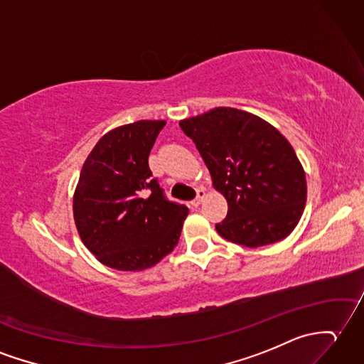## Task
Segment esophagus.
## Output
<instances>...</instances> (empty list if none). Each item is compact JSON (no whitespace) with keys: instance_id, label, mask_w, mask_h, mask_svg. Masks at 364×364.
Listing matches in <instances>:
<instances>
[{"instance_id":"obj_1","label":"esophagus","mask_w":364,"mask_h":364,"mask_svg":"<svg viewBox=\"0 0 364 364\" xmlns=\"http://www.w3.org/2000/svg\"><path fill=\"white\" fill-rule=\"evenodd\" d=\"M205 197H206V192L203 191V189H200V191H198V193H197V198H193V200L191 201V206H192V208H197V206H200V205H201V201L205 200Z\"/></svg>"}]
</instances>
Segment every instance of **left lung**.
Segmentation results:
<instances>
[{"label":"left lung","instance_id":"8db88e82","mask_svg":"<svg viewBox=\"0 0 364 364\" xmlns=\"http://www.w3.org/2000/svg\"><path fill=\"white\" fill-rule=\"evenodd\" d=\"M196 142L228 201L215 225L223 239L248 248L285 239L307 200L306 173L291 144L272 124L237 108L218 107L180 122Z\"/></svg>","mask_w":364,"mask_h":364}]
</instances>
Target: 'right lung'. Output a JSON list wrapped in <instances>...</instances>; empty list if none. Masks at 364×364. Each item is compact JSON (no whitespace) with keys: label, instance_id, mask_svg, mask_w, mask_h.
Returning a JSON list of instances; mask_svg holds the SVG:
<instances>
[{"label":"right lung","instance_id":"obj_1","mask_svg":"<svg viewBox=\"0 0 364 364\" xmlns=\"http://www.w3.org/2000/svg\"><path fill=\"white\" fill-rule=\"evenodd\" d=\"M164 125L138 121L117 127L83 163L73 200L74 222L83 245L109 268H150L178 243L189 209L166 198L149 167Z\"/></svg>","mask_w":364,"mask_h":364}]
</instances>
